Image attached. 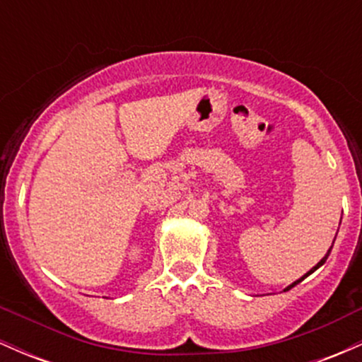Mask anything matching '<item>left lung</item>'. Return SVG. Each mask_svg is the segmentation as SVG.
<instances>
[{
	"instance_id": "8db88e82",
	"label": "left lung",
	"mask_w": 362,
	"mask_h": 362,
	"mask_svg": "<svg viewBox=\"0 0 362 362\" xmlns=\"http://www.w3.org/2000/svg\"><path fill=\"white\" fill-rule=\"evenodd\" d=\"M332 247H334V243H332ZM332 247H330V248H328V252L325 253V257H323V259H322V260H320V262H318V264H317V265H315V267H311V269H310V271L305 274V276H303V277H300V279H298V281H294V282H293V284H289V286H288V288H286L284 291H289L291 288H294V286H296V284H298V282H301L303 279H305V277H308V276H310V274H313L315 271H317V269H318V267H322V265H323V264H325V262H327V259H328V255H330V252H332Z\"/></svg>"
}]
</instances>
